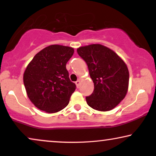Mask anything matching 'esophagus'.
Masks as SVG:
<instances>
[{"label":"esophagus","instance_id":"1","mask_svg":"<svg viewBox=\"0 0 156 156\" xmlns=\"http://www.w3.org/2000/svg\"><path fill=\"white\" fill-rule=\"evenodd\" d=\"M75 84L76 87H77V88L80 87V80H77L76 82H75Z\"/></svg>","mask_w":156,"mask_h":156}]
</instances>
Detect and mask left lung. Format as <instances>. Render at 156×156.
<instances>
[{
  "mask_svg": "<svg viewBox=\"0 0 156 156\" xmlns=\"http://www.w3.org/2000/svg\"><path fill=\"white\" fill-rule=\"evenodd\" d=\"M85 61L94 91L86 97L89 106L99 111L112 110L125 98L129 83V72L123 60L110 48L91 44L77 48Z\"/></svg>",
  "mask_w": 156,
  "mask_h": 156,
  "instance_id": "obj_1",
  "label": "left lung"
}]
</instances>
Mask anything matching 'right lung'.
Instances as JSON below:
<instances>
[{
    "label": "right lung",
    "mask_w": 156,
    "mask_h": 156,
    "mask_svg": "<svg viewBox=\"0 0 156 156\" xmlns=\"http://www.w3.org/2000/svg\"><path fill=\"white\" fill-rule=\"evenodd\" d=\"M74 48L51 45L36 54L26 67L23 83L27 95L39 110L57 112L66 108L76 90L71 82L66 64Z\"/></svg>",
    "instance_id": "1"
}]
</instances>
